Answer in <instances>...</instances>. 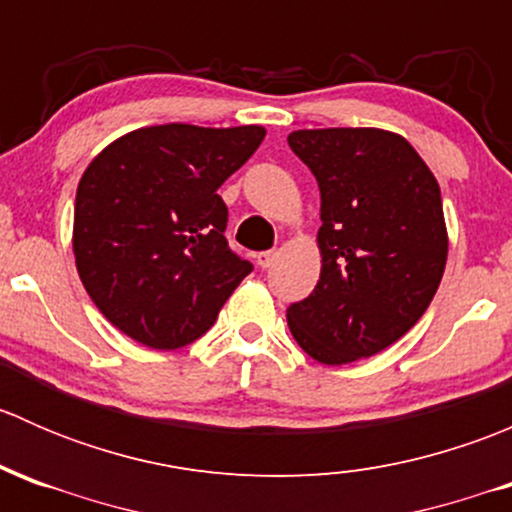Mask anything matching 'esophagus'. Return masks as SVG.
I'll use <instances>...</instances> for the list:
<instances>
[{
  "label": "esophagus",
  "mask_w": 512,
  "mask_h": 512,
  "mask_svg": "<svg viewBox=\"0 0 512 512\" xmlns=\"http://www.w3.org/2000/svg\"><path fill=\"white\" fill-rule=\"evenodd\" d=\"M255 260H257V265L262 267V270H267V267H272V265H275V260H277V252H275V250L257 252V255H255Z\"/></svg>",
  "instance_id": "34e87169"
}]
</instances>
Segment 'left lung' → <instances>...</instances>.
Listing matches in <instances>:
<instances>
[{
  "instance_id": "1",
  "label": "left lung",
  "mask_w": 512,
  "mask_h": 512,
  "mask_svg": "<svg viewBox=\"0 0 512 512\" xmlns=\"http://www.w3.org/2000/svg\"><path fill=\"white\" fill-rule=\"evenodd\" d=\"M322 195V275L289 304V332L322 364L391 347L423 317L448 255L441 188L406 138L319 128L287 138Z\"/></svg>"
}]
</instances>
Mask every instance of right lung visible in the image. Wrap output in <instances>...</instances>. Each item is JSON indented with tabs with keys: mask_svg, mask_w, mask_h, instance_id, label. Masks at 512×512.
Segmentation results:
<instances>
[{
	"mask_svg": "<svg viewBox=\"0 0 512 512\" xmlns=\"http://www.w3.org/2000/svg\"><path fill=\"white\" fill-rule=\"evenodd\" d=\"M265 138L262 126L138 128L103 148L74 205L76 270L103 317L151 349L203 337L252 272L225 237L218 188Z\"/></svg>",
	"mask_w": 512,
	"mask_h": 512,
	"instance_id": "add662e5",
	"label": "right lung"
}]
</instances>
